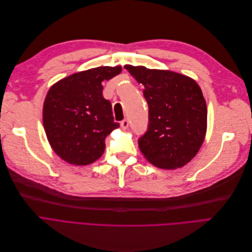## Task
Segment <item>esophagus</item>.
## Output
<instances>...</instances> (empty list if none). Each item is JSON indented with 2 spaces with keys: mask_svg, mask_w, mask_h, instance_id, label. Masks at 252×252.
I'll use <instances>...</instances> for the list:
<instances>
[{
  "mask_svg": "<svg viewBox=\"0 0 252 252\" xmlns=\"http://www.w3.org/2000/svg\"><path fill=\"white\" fill-rule=\"evenodd\" d=\"M120 125H121V127L123 128V129H127L128 128V126H129V122H128V120L127 119H124L123 121L120 123Z\"/></svg>",
  "mask_w": 252,
  "mask_h": 252,
  "instance_id": "esophagus-1",
  "label": "esophagus"
}]
</instances>
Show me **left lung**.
<instances>
[{"label":"left lung","instance_id":"1","mask_svg":"<svg viewBox=\"0 0 252 252\" xmlns=\"http://www.w3.org/2000/svg\"><path fill=\"white\" fill-rule=\"evenodd\" d=\"M145 86L149 127L138 139L145 158L162 169L188 164L199 152L207 130V105L197 82L168 69L124 66Z\"/></svg>","mask_w":252,"mask_h":252}]
</instances>
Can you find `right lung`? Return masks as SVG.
<instances>
[{
	"instance_id": "add662e5",
	"label": "right lung",
	"mask_w": 252,
	"mask_h": 252,
	"mask_svg": "<svg viewBox=\"0 0 252 252\" xmlns=\"http://www.w3.org/2000/svg\"><path fill=\"white\" fill-rule=\"evenodd\" d=\"M122 67L98 66L59 80L50 87L43 105V125L53 152L77 166L99 159L104 139L120 127L112 104L104 99L102 84L121 73Z\"/></svg>"
}]
</instances>
